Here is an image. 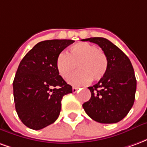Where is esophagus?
<instances>
[{
  "instance_id": "34e87169",
  "label": "esophagus",
  "mask_w": 147,
  "mask_h": 147,
  "mask_svg": "<svg viewBox=\"0 0 147 147\" xmlns=\"http://www.w3.org/2000/svg\"><path fill=\"white\" fill-rule=\"evenodd\" d=\"M77 90H78V87H76V86H73L72 87V92L76 93L77 92Z\"/></svg>"
}]
</instances>
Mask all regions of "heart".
Wrapping results in <instances>:
<instances>
[{"mask_svg": "<svg viewBox=\"0 0 147 147\" xmlns=\"http://www.w3.org/2000/svg\"><path fill=\"white\" fill-rule=\"evenodd\" d=\"M76 64L80 71L71 77L69 83L82 86L89 83L92 79H102L107 71L108 61L105 53L95 45L87 42H79L71 46L67 55L61 53L56 59L57 70L64 80L72 75Z\"/></svg>", "mask_w": 147, "mask_h": 147, "instance_id": "obj_1", "label": "heart"}]
</instances>
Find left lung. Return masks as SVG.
<instances>
[{
  "instance_id": "8db88e82",
  "label": "left lung",
  "mask_w": 147,
  "mask_h": 147,
  "mask_svg": "<svg viewBox=\"0 0 147 147\" xmlns=\"http://www.w3.org/2000/svg\"><path fill=\"white\" fill-rule=\"evenodd\" d=\"M98 45L108 61L105 76L93 86L91 97L83 107L91 119L98 123H117L126 117L135 102L136 79L129 58L104 38L83 39Z\"/></svg>"
}]
</instances>
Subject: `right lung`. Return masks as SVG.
I'll list each match as a JSON object with an SVG mask.
<instances>
[{
    "label": "right lung",
    "mask_w": 147,
    "mask_h": 147,
    "mask_svg": "<svg viewBox=\"0 0 147 147\" xmlns=\"http://www.w3.org/2000/svg\"><path fill=\"white\" fill-rule=\"evenodd\" d=\"M75 41L54 39L38 42L25 55L13 81L16 110L24 124L40 130L54 123L61 100L72 86L59 75L56 59Z\"/></svg>",
    "instance_id": "add662e5"
}]
</instances>
